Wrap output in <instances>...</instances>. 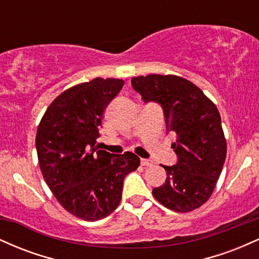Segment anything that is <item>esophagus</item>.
Returning a JSON list of instances; mask_svg holds the SVG:
<instances>
[{
  "label": "esophagus",
  "instance_id": "34e87169",
  "mask_svg": "<svg viewBox=\"0 0 259 259\" xmlns=\"http://www.w3.org/2000/svg\"><path fill=\"white\" fill-rule=\"evenodd\" d=\"M141 165H144V167H151V165H153V162L150 159H145L142 158L141 159Z\"/></svg>",
  "mask_w": 259,
  "mask_h": 259
}]
</instances>
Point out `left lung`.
Masks as SVG:
<instances>
[{
    "mask_svg": "<svg viewBox=\"0 0 259 259\" xmlns=\"http://www.w3.org/2000/svg\"><path fill=\"white\" fill-rule=\"evenodd\" d=\"M132 85L145 102L160 105L167 132L177 135L171 145L177 163L160 164L167 179L152 194L174 212H191L210 197L224 165L227 140L221 114L201 89L180 76H135Z\"/></svg>",
    "mask_w": 259,
    "mask_h": 259,
    "instance_id": "left-lung-1",
    "label": "left lung"
}]
</instances>
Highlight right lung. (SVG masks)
<instances>
[{
  "label": "right lung",
  "mask_w": 259,
  "mask_h": 259,
  "mask_svg": "<svg viewBox=\"0 0 259 259\" xmlns=\"http://www.w3.org/2000/svg\"><path fill=\"white\" fill-rule=\"evenodd\" d=\"M123 85L96 78L73 86L56 97L37 127L35 145L47 186L65 210L86 222L111 214L124 179L140 165L132 152L97 150L103 112Z\"/></svg>",
  "instance_id": "right-lung-1"
}]
</instances>
